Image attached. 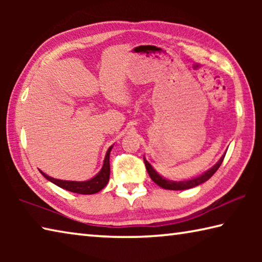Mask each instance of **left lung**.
Segmentation results:
<instances>
[{
  "instance_id": "8db88e82",
  "label": "left lung",
  "mask_w": 262,
  "mask_h": 262,
  "mask_svg": "<svg viewBox=\"0 0 262 262\" xmlns=\"http://www.w3.org/2000/svg\"><path fill=\"white\" fill-rule=\"evenodd\" d=\"M225 157V155L221 157V159L219 162H217L214 166L209 170L206 171L205 173H202L201 176L196 177V178H193V179H189V180H184V181H171V180H167L165 178H163L161 174H158L156 171L154 170V167L150 165L149 162L147 161L143 157V161L145 164V167H147V171L150 176V178L154 181V183H156L159 187L162 188H165V189H171V190H183V189H188V188H193L195 186H199L205 183L208 179H210L212 174L215 173V172L219 170V167L221 166L222 162H223V159Z\"/></svg>"
}]
</instances>
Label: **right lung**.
Returning <instances> with one entry per match:
<instances>
[{
    "instance_id": "obj_1",
    "label": "right lung",
    "mask_w": 262,
    "mask_h": 262,
    "mask_svg": "<svg viewBox=\"0 0 262 262\" xmlns=\"http://www.w3.org/2000/svg\"><path fill=\"white\" fill-rule=\"evenodd\" d=\"M112 148H113V145H111L107 150V152H106L103 167H101L99 173L95 176L94 178L90 180H86V181L60 180V179L52 178V177H48L46 173H43L42 171H40V172L47 180L52 181L53 184H55L56 186H59V187H61V188L69 190V192H74L77 194L98 193L99 190L103 189L108 183V179H110V152H111V150H112Z\"/></svg>"
}]
</instances>
